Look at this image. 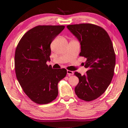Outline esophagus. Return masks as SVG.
<instances>
[{"label": "esophagus", "mask_w": 128, "mask_h": 128, "mask_svg": "<svg viewBox=\"0 0 128 128\" xmlns=\"http://www.w3.org/2000/svg\"><path fill=\"white\" fill-rule=\"evenodd\" d=\"M67 73H68V74L69 76H72V75H73L74 74L73 72L70 71V70H67Z\"/></svg>", "instance_id": "34e87169"}]
</instances>
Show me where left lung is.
Returning <instances> with one entry per match:
<instances>
[{
  "mask_svg": "<svg viewBox=\"0 0 128 128\" xmlns=\"http://www.w3.org/2000/svg\"><path fill=\"white\" fill-rule=\"evenodd\" d=\"M67 28L80 42V56L86 59L84 67L88 68L85 75L74 73L79 79L75 93L83 100H94L106 91L113 77L116 54L112 42L104 29L94 24H74Z\"/></svg>",
  "mask_w": 128,
  "mask_h": 128,
  "instance_id": "8db88e82",
  "label": "left lung"
}]
</instances>
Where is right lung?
<instances>
[{
    "instance_id": "1",
    "label": "right lung",
    "mask_w": 128,
    "mask_h": 128,
    "mask_svg": "<svg viewBox=\"0 0 128 128\" xmlns=\"http://www.w3.org/2000/svg\"><path fill=\"white\" fill-rule=\"evenodd\" d=\"M63 25H38L24 34L16 46L14 65L16 77L24 92L33 102L45 104L56 99L58 84L65 77V68H52L51 42L64 30Z\"/></svg>"
}]
</instances>
